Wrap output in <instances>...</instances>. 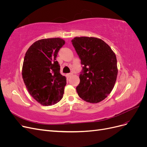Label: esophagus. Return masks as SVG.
<instances>
[{
  "instance_id": "34e87169",
  "label": "esophagus",
  "mask_w": 147,
  "mask_h": 147,
  "mask_svg": "<svg viewBox=\"0 0 147 147\" xmlns=\"http://www.w3.org/2000/svg\"><path fill=\"white\" fill-rule=\"evenodd\" d=\"M72 75V73H69V74H67V76L68 77H70L71 75Z\"/></svg>"
}]
</instances>
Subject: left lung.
I'll use <instances>...</instances> for the list:
<instances>
[{
  "label": "left lung",
  "mask_w": 147,
  "mask_h": 147,
  "mask_svg": "<svg viewBox=\"0 0 147 147\" xmlns=\"http://www.w3.org/2000/svg\"><path fill=\"white\" fill-rule=\"evenodd\" d=\"M83 65L76 90L80 97L98 103L112 91L118 75L117 61L111 48L101 39L81 37L72 40Z\"/></svg>",
  "instance_id": "left-lung-1"
}]
</instances>
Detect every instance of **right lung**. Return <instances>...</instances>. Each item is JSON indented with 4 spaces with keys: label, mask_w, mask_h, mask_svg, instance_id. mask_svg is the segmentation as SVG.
I'll return each instance as SVG.
<instances>
[{
    "label": "right lung",
    "mask_w": 147,
    "mask_h": 147,
    "mask_svg": "<svg viewBox=\"0 0 147 147\" xmlns=\"http://www.w3.org/2000/svg\"><path fill=\"white\" fill-rule=\"evenodd\" d=\"M65 44L60 38L42 39L28 50L22 70L29 94L40 104L54 105L63 98L66 78L60 73L57 53Z\"/></svg>",
    "instance_id": "obj_1"
}]
</instances>
